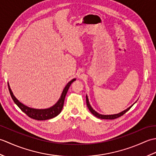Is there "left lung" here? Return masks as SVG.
<instances>
[{
  "mask_svg": "<svg viewBox=\"0 0 156 156\" xmlns=\"http://www.w3.org/2000/svg\"><path fill=\"white\" fill-rule=\"evenodd\" d=\"M86 100H87V107L89 109V111H90L91 112V113L92 115H94L95 117H97V118H99V119H117V118H119V117H121V116L123 115L126 112H127L129 109H130L131 108V107L133 105H131V107H129L128 108L126 109V110L122 111L121 112H119V113L118 114H115V115H101L98 113V112L97 111H95L93 108H92V107L90 106V103H89V101H88V97L87 95L86 96Z\"/></svg>",
  "mask_w": 156,
  "mask_h": 156,
  "instance_id": "left-lung-1",
  "label": "left lung"
}]
</instances>
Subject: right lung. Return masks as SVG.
Segmentation results:
<instances>
[{"label": "right lung", "mask_w": 156, "mask_h": 156, "mask_svg": "<svg viewBox=\"0 0 156 156\" xmlns=\"http://www.w3.org/2000/svg\"><path fill=\"white\" fill-rule=\"evenodd\" d=\"M75 80H76L75 78L73 79V80H72L71 81H69L67 84V85L66 86L64 90L62 92L60 98H59V101L57 102V103H55V105H54L53 107L49 108H45V109L32 108L27 107V106H25V105L22 104L21 102H19L17 99L15 98V96L13 95L11 88H10L9 84H8V87H9L10 94H11L13 101L15 102V103L18 106L19 108L21 109L23 112H24L30 118H32L38 121H43V120H48V119L54 118L60 113L62 110L63 106H64L66 95L67 94L68 90L69 87H70L71 84Z\"/></svg>", "instance_id": "obj_1"}]
</instances>
